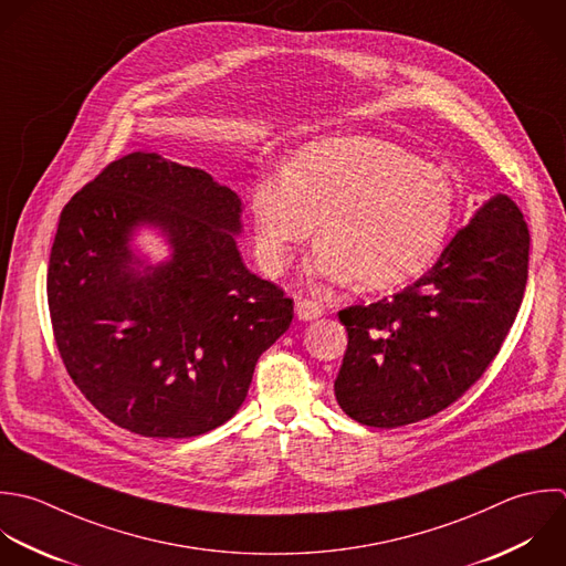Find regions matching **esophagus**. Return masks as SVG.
<instances>
[{
  "instance_id": "esophagus-1",
  "label": "esophagus",
  "mask_w": 566,
  "mask_h": 566,
  "mask_svg": "<svg viewBox=\"0 0 566 566\" xmlns=\"http://www.w3.org/2000/svg\"><path fill=\"white\" fill-rule=\"evenodd\" d=\"M295 313L302 322H313V319L324 315V306L315 300H297L295 302Z\"/></svg>"
}]
</instances>
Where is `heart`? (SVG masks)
Here are the masks:
<instances>
[{"mask_svg": "<svg viewBox=\"0 0 566 566\" xmlns=\"http://www.w3.org/2000/svg\"><path fill=\"white\" fill-rule=\"evenodd\" d=\"M255 249L280 273L319 220L308 273L390 291L421 277L441 255L457 213L450 178L403 147L368 138H322L300 147L286 176L251 191Z\"/></svg>", "mask_w": 566, "mask_h": 566, "instance_id": "b5f03b06", "label": "heart"}]
</instances>
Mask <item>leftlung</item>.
<instances>
[{"label": "left lung", "instance_id": "8db88e82", "mask_svg": "<svg viewBox=\"0 0 566 566\" xmlns=\"http://www.w3.org/2000/svg\"><path fill=\"white\" fill-rule=\"evenodd\" d=\"M530 229L496 193L412 286L339 311L348 348L335 379L339 408L361 426L399 428L454 403L499 355L521 308Z\"/></svg>", "mask_w": 566, "mask_h": 566}]
</instances>
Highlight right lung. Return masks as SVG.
<instances>
[{"label":"right lung","mask_w":566,"mask_h":566,"mask_svg":"<svg viewBox=\"0 0 566 566\" xmlns=\"http://www.w3.org/2000/svg\"><path fill=\"white\" fill-rule=\"evenodd\" d=\"M244 205L198 167L156 151L107 165L63 207L48 306L67 375L112 423L189 439L229 421L293 300L238 251ZM170 255L151 263L135 235Z\"/></svg>","instance_id":"right-lung-1"}]
</instances>
